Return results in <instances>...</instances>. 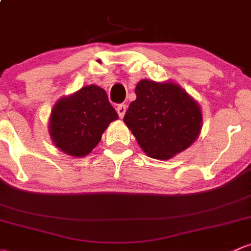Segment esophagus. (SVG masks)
Here are the masks:
<instances>
[{"label":"esophagus","instance_id":"1","mask_svg":"<svg viewBox=\"0 0 251 251\" xmlns=\"http://www.w3.org/2000/svg\"><path fill=\"white\" fill-rule=\"evenodd\" d=\"M126 111V106L125 104H121V105H118V106H117V113H118V116H120L121 118L125 117Z\"/></svg>","mask_w":251,"mask_h":251}]
</instances>
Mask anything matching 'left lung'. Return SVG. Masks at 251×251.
I'll use <instances>...</instances> for the list:
<instances>
[{
    "label": "left lung",
    "mask_w": 251,
    "mask_h": 251,
    "mask_svg": "<svg viewBox=\"0 0 251 251\" xmlns=\"http://www.w3.org/2000/svg\"><path fill=\"white\" fill-rule=\"evenodd\" d=\"M123 121L147 156L169 159L187 149L202 129L200 105L177 84L143 79Z\"/></svg>",
    "instance_id": "1"
}]
</instances>
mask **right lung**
Instances as JSON below:
<instances>
[{
  "label": "right lung",
  "mask_w": 251,
  "mask_h": 251,
  "mask_svg": "<svg viewBox=\"0 0 251 251\" xmlns=\"http://www.w3.org/2000/svg\"><path fill=\"white\" fill-rule=\"evenodd\" d=\"M118 118L102 88L87 86L59 100L51 111L49 133L56 147L84 157L101 140L108 125Z\"/></svg>",
  "instance_id": "1"
}]
</instances>
